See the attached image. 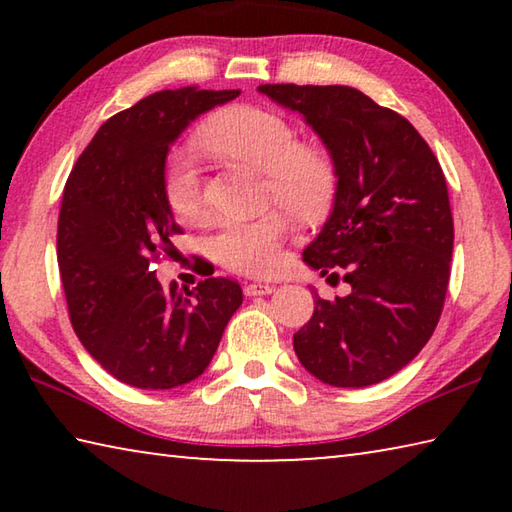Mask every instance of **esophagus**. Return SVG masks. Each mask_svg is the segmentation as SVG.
<instances>
[{"mask_svg":"<svg viewBox=\"0 0 512 512\" xmlns=\"http://www.w3.org/2000/svg\"><path fill=\"white\" fill-rule=\"evenodd\" d=\"M273 291H275V287H273V284H268V282H250L244 287V293L248 298L268 296V293H273Z\"/></svg>","mask_w":512,"mask_h":512,"instance_id":"obj_1","label":"esophagus"}]
</instances>
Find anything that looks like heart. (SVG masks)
Returning a JSON list of instances; mask_svg holds the SVG:
<instances>
[{
  "label": "heart",
  "instance_id": "1",
  "mask_svg": "<svg viewBox=\"0 0 512 512\" xmlns=\"http://www.w3.org/2000/svg\"><path fill=\"white\" fill-rule=\"evenodd\" d=\"M203 144L221 158L244 162L268 176V192L302 219H316L334 198L336 169L329 155L302 146L296 128L273 110L235 106L205 126ZM164 196L180 221L203 214L201 176L189 153H176L164 173ZM289 216L273 210L257 219H228L210 239V253L237 273L268 275L282 262Z\"/></svg>",
  "mask_w": 512,
  "mask_h": 512
}]
</instances>
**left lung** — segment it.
<instances>
[{
	"instance_id": "left-lung-1",
	"label": "left lung",
	"mask_w": 512,
	"mask_h": 512,
	"mask_svg": "<svg viewBox=\"0 0 512 512\" xmlns=\"http://www.w3.org/2000/svg\"><path fill=\"white\" fill-rule=\"evenodd\" d=\"M257 90L300 112L336 169L332 214L302 259L327 282L341 271L352 291L316 293L293 350L329 386L379 384L427 345L445 305L454 221L443 169L409 119L348 85Z\"/></svg>"
}]
</instances>
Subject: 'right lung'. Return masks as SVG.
Listing matches in <instances>:
<instances>
[{
    "mask_svg": "<svg viewBox=\"0 0 512 512\" xmlns=\"http://www.w3.org/2000/svg\"><path fill=\"white\" fill-rule=\"evenodd\" d=\"M239 90H162L117 112L67 178L58 268L69 320L112 377L144 391L189 384L210 366L244 293L228 277L169 289L153 264L183 235L164 196L171 144L198 115Z\"/></svg>",
    "mask_w": 512,
    "mask_h": 512,
    "instance_id": "add662e5",
    "label": "right lung"
}]
</instances>
